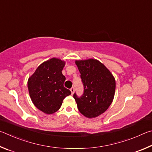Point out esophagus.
<instances>
[{
  "mask_svg": "<svg viewBox=\"0 0 152 152\" xmlns=\"http://www.w3.org/2000/svg\"><path fill=\"white\" fill-rule=\"evenodd\" d=\"M70 91H71V94H73V93H74V91H75V88H74V87H71V89H70Z\"/></svg>",
  "mask_w": 152,
  "mask_h": 152,
  "instance_id": "34e87169",
  "label": "esophagus"
}]
</instances>
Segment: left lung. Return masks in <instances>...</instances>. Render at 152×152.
Masks as SVG:
<instances>
[{"mask_svg": "<svg viewBox=\"0 0 152 152\" xmlns=\"http://www.w3.org/2000/svg\"><path fill=\"white\" fill-rule=\"evenodd\" d=\"M81 73L84 92L81 97L74 94L79 111L87 118H94L105 112L112 103L115 80L110 70L97 59L76 60Z\"/></svg>", "mask_w": 152, "mask_h": 152, "instance_id": "8db88e82", "label": "left lung"}]
</instances>
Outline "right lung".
<instances>
[{
	"label": "right lung",
	"instance_id": "1",
	"mask_svg": "<svg viewBox=\"0 0 152 152\" xmlns=\"http://www.w3.org/2000/svg\"><path fill=\"white\" fill-rule=\"evenodd\" d=\"M65 62L52 58L40 65L28 78L27 86L30 97L34 106L46 114L59 110L63 101L71 94L63 84L65 77L62 73Z\"/></svg>",
	"mask_w": 152,
	"mask_h": 152
}]
</instances>
